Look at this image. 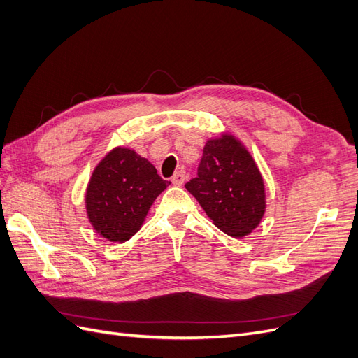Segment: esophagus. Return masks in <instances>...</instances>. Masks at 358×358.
<instances>
[{
	"label": "esophagus",
	"mask_w": 358,
	"mask_h": 358,
	"mask_svg": "<svg viewBox=\"0 0 358 358\" xmlns=\"http://www.w3.org/2000/svg\"><path fill=\"white\" fill-rule=\"evenodd\" d=\"M185 179H187L185 171H183V170H179V171H176V173H175V175H173L171 182H173V185L180 187V185H183V182H185Z\"/></svg>",
	"instance_id": "esophagus-1"
}]
</instances>
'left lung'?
Listing matches in <instances>:
<instances>
[{"label": "left lung", "mask_w": 358, "mask_h": 358, "mask_svg": "<svg viewBox=\"0 0 358 358\" xmlns=\"http://www.w3.org/2000/svg\"><path fill=\"white\" fill-rule=\"evenodd\" d=\"M185 188L221 231L237 239L252 233L266 212L262 173L241 140L229 133L206 142L197 178Z\"/></svg>", "instance_id": "1"}]
</instances>
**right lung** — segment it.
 <instances>
[{
	"label": "right lung",
	"mask_w": 358,
	"mask_h": 358,
	"mask_svg": "<svg viewBox=\"0 0 358 358\" xmlns=\"http://www.w3.org/2000/svg\"><path fill=\"white\" fill-rule=\"evenodd\" d=\"M169 183L133 149H112L94 169L86 188V213L94 230L109 242L131 239Z\"/></svg>",
	"instance_id": "right-lung-1"
}]
</instances>
